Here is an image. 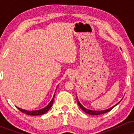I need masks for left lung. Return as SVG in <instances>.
Wrapping results in <instances>:
<instances>
[{
	"instance_id": "obj_1",
	"label": "left lung",
	"mask_w": 134,
	"mask_h": 134,
	"mask_svg": "<svg viewBox=\"0 0 134 134\" xmlns=\"http://www.w3.org/2000/svg\"><path fill=\"white\" fill-rule=\"evenodd\" d=\"M77 103L78 104H79V106L80 107V108H81V109L83 110L84 111H85L86 113H88V114L90 115H101V114H103V113H107V112L110 111V110H111L112 109L114 108L115 106H116L117 104L119 103H119H118L117 104H116L115 105L113 106V107H112L111 108H108L107 109V110H102V111H95V110H88V109L86 108H84L83 106L81 104V103H80V102L79 101V100H78L77 99Z\"/></svg>"
}]
</instances>
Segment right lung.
<instances>
[{"label":"right lung","instance_id":"add662e5","mask_svg":"<svg viewBox=\"0 0 134 134\" xmlns=\"http://www.w3.org/2000/svg\"><path fill=\"white\" fill-rule=\"evenodd\" d=\"M54 97H55V94H54V96H53V98H52L51 101L50 102V103L48 104L47 107H44V108L41 109V110H35V111H27V110H23V109L20 108H18V107H17V108H18V110H19L20 111L22 112V113H25V114H26V115H32V116H36V115H41L44 114V113H47V112L49 110H50V108L52 107V104H53V100H54Z\"/></svg>","mask_w":134,"mask_h":134}]
</instances>
